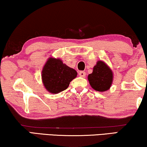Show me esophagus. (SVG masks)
I'll return each mask as SVG.
<instances>
[{"instance_id": "esophagus-1", "label": "esophagus", "mask_w": 147, "mask_h": 147, "mask_svg": "<svg viewBox=\"0 0 147 147\" xmlns=\"http://www.w3.org/2000/svg\"><path fill=\"white\" fill-rule=\"evenodd\" d=\"M79 76L82 78H84L86 76V72L85 71H80Z\"/></svg>"}]
</instances>
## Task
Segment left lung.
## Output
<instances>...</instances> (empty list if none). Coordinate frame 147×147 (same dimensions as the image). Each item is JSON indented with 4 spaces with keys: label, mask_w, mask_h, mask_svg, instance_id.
I'll return each mask as SVG.
<instances>
[{
    "label": "left lung",
    "mask_w": 147,
    "mask_h": 147,
    "mask_svg": "<svg viewBox=\"0 0 147 147\" xmlns=\"http://www.w3.org/2000/svg\"><path fill=\"white\" fill-rule=\"evenodd\" d=\"M113 72L105 62L99 60L94 65L93 71L88 76L90 85L98 92H106L113 82Z\"/></svg>",
    "instance_id": "8db88e82"
}]
</instances>
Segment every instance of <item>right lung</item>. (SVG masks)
<instances>
[{
  "instance_id": "right-lung-1",
  "label": "right lung",
  "mask_w": 147,
  "mask_h": 147,
  "mask_svg": "<svg viewBox=\"0 0 147 147\" xmlns=\"http://www.w3.org/2000/svg\"><path fill=\"white\" fill-rule=\"evenodd\" d=\"M77 75V71L63 63L61 59L51 57L48 58L43 66L41 79L47 92L58 94L67 89Z\"/></svg>"
}]
</instances>
